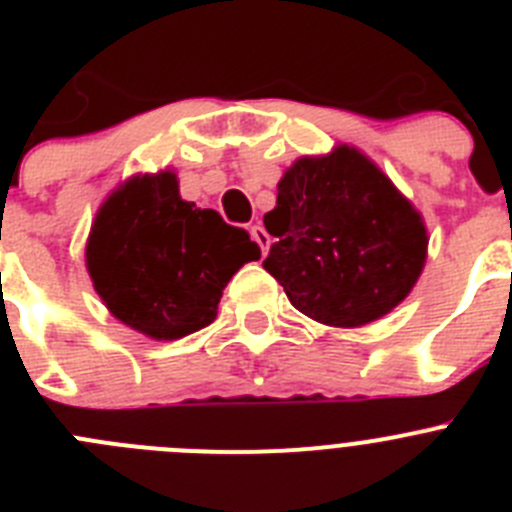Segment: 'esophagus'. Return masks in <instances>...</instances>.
<instances>
[{
    "label": "esophagus",
    "mask_w": 512,
    "mask_h": 512,
    "mask_svg": "<svg viewBox=\"0 0 512 512\" xmlns=\"http://www.w3.org/2000/svg\"><path fill=\"white\" fill-rule=\"evenodd\" d=\"M251 238L256 243H259V248H261V253H266L269 251V233H266L264 228H261L259 223L256 225H251Z\"/></svg>",
    "instance_id": "34e87169"
}]
</instances>
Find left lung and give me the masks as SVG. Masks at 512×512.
Returning <instances> with one entry per match:
<instances>
[{"mask_svg": "<svg viewBox=\"0 0 512 512\" xmlns=\"http://www.w3.org/2000/svg\"><path fill=\"white\" fill-rule=\"evenodd\" d=\"M264 225L274 235L264 269L302 315L333 328H359L395 310L428 256L423 215L346 143L297 158Z\"/></svg>", "mask_w": 512, "mask_h": 512, "instance_id": "left-lung-1", "label": "left lung"}]
</instances>
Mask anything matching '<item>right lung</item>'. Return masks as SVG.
I'll return each instance as SVG.
<instances>
[{"label":"right lung","mask_w":512,"mask_h":512,"mask_svg":"<svg viewBox=\"0 0 512 512\" xmlns=\"http://www.w3.org/2000/svg\"><path fill=\"white\" fill-rule=\"evenodd\" d=\"M259 256L246 230L182 200L171 169L117 184L87 238V271L104 307L153 341L210 325L225 284Z\"/></svg>","instance_id":"add662e5"}]
</instances>
